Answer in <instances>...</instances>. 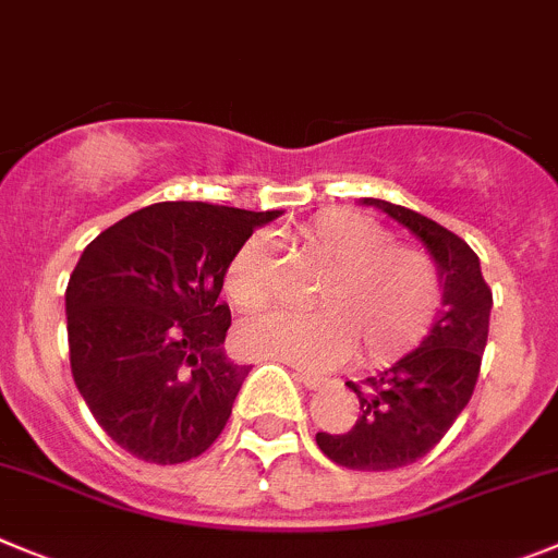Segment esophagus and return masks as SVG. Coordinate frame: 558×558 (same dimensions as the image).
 I'll return each mask as SVG.
<instances>
[{
    "instance_id": "obj_1",
    "label": "esophagus",
    "mask_w": 558,
    "mask_h": 558,
    "mask_svg": "<svg viewBox=\"0 0 558 558\" xmlns=\"http://www.w3.org/2000/svg\"><path fill=\"white\" fill-rule=\"evenodd\" d=\"M294 379H296V383H303L305 388H308V390H316V388H322V385L327 383L325 377H319V374H311V372H305V368H296V372H294Z\"/></svg>"
}]
</instances>
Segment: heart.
<instances>
[{
    "label": "heart",
    "instance_id": "heart-1",
    "mask_svg": "<svg viewBox=\"0 0 558 558\" xmlns=\"http://www.w3.org/2000/svg\"><path fill=\"white\" fill-rule=\"evenodd\" d=\"M296 242L327 269L314 296V314H269L244 322L236 341L244 352L303 368L347 361L390 363L429 332L440 311V272L418 247L393 244V233L352 208L311 217ZM222 289L233 308L264 311L278 294V262L267 233L239 244Z\"/></svg>",
    "mask_w": 558,
    "mask_h": 558
}]
</instances>
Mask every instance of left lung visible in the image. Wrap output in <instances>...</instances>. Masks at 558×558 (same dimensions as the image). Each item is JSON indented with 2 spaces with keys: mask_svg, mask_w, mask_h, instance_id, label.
Instances as JSON below:
<instances>
[{
  "mask_svg": "<svg viewBox=\"0 0 558 558\" xmlns=\"http://www.w3.org/2000/svg\"><path fill=\"white\" fill-rule=\"evenodd\" d=\"M363 203L383 208L424 242L440 272L444 311L418 350L377 377L347 383L357 393L361 415L341 435L316 432V446L350 471H393L429 454L465 410L487 347L493 291L465 239L413 208L377 197Z\"/></svg>",
  "mask_w": 558,
  "mask_h": 558,
  "instance_id": "left-lung-1",
  "label": "left lung"
}]
</instances>
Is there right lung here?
Instances as JSON below:
<instances>
[{"label":"right lung","mask_w":558,"mask_h":558,"mask_svg":"<svg viewBox=\"0 0 558 558\" xmlns=\"http://www.w3.org/2000/svg\"><path fill=\"white\" fill-rule=\"evenodd\" d=\"M278 215L165 201L82 253L65 289L71 374L98 426L137 460H195L226 429L250 366L222 352L231 311L217 296L239 244Z\"/></svg>","instance_id":"1"}]
</instances>
